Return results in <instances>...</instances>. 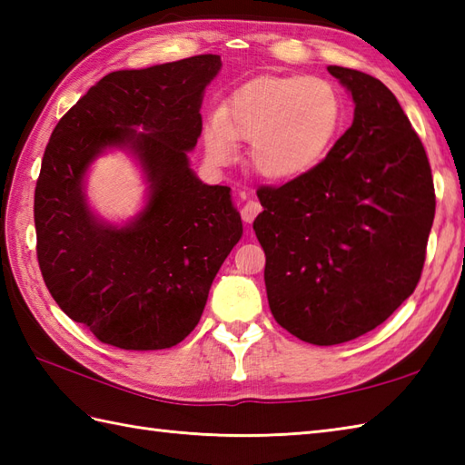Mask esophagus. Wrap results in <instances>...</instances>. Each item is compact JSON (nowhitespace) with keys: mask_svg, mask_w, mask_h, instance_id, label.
<instances>
[{"mask_svg":"<svg viewBox=\"0 0 465 465\" xmlns=\"http://www.w3.org/2000/svg\"><path fill=\"white\" fill-rule=\"evenodd\" d=\"M260 212H262L260 202L250 200L248 203H245V205L242 207V220H243L245 223H252V222L255 220V215H258Z\"/></svg>","mask_w":465,"mask_h":465,"instance_id":"1","label":"esophagus"}]
</instances>
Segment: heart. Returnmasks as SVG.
I'll list each match as a JSON object with an SVG mask.
<instances>
[{
	"label": "heart",
	"mask_w": 465,
	"mask_h": 465,
	"mask_svg": "<svg viewBox=\"0 0 465 465\" xmlns=\"http://www.w3.org/2000/svg\"><path fill=\"white\" fill-rule=\"evenodd\" d=\"M343 124L338 90L322 77H258L235 90L205 132L215 163L235 155V140L250 142V163L265 180L308 173L328 153Z\"/></svg>",
	"instance_id": "heart-1"
}]
</instances>
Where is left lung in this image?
<instances>
[{
	"instance_id": "left-lung-1",
	"label": "left lung",
	"mask_w": 465,
	"mask_h": 465,
	"mask_svg": "<svg viewBox=\"0 0 465 465\" xmlns=\"http://www.w3.org/2000/svg\"><path fill=\"white\" fill-rule=\"evenodd\" d=\"M328 72L353 97V124L308 173L262 185L253 222L273 318L313 345L360 338L410 298L436 215L428 155L396 95L358 69Z\"/></svg>"
}]
</instances>
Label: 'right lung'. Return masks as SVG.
I'll return each mask as SVG.
<instances>
[{
  "label": "right lung",
  "instance_id": "add662e5",
  "mask_svg": "<svg viewBox=\"0 0 465 465\" xmlns=\"http://www.w3.org/2000/svg\"><path fill=\"white\" fill-rule=\"evenodd\" d=\"M220 67L205 54L107 74L49 137L34 197L39 270L59 308L102 343L147 351L185 340L242 238L230 187L205 185L187 162ZM114 144L141 157L151 183V202L125 228L95 221L83 193L84 170Z\"/></svg>",
  "mask_w": 465,
  "mask_h": 465
}]
</instances>
